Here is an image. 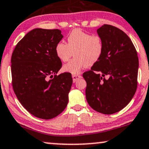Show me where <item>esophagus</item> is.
Segmentation results:
<instances>
[{
	"label": "esophagus",
	"instance_id": "34e87169",
	"mask_svg": "<svg viewBox=\"0 0 149 149\" xmlns=\"http://www.w3.org/2000/svg\"><path fill=\"white\" fill-rule=\"evenodd\" d=\"M81 76L79 75H72V78H73V81H74V82L75 81H76L77 79L81 78Z\"/></svg>",
	"mask_w": 149,
	"mask_h": 149
}]
</instances>
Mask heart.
I'll return each instance as SVG.
<instances>
[{"label":"heart","instance_id":"1","mask_svg":"<svg viewBox=\"0 0 149 149\" xmlns=\"http://www.w3.org/2000/svg\"><path fill=\"white\" fill-rule=\"evenodd\" d=\"M103 42L98 35H92L80 29H75L68 36V44L59 42L55 47L57 57L62 61H67L75 57L63 67L64 72L77 74L86 67L93 65L101 57L103 52Z\"/></svg>","mask_w":149,"mask_h":149}]
</instances>
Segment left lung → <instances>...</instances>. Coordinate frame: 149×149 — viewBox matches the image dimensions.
<instances>
[{"instance_id": "left-lung-1", "label": "left lung", "mask_w": 149, "mask_h": 149, "mask_svg": "<svg viewBox=\"0 0 149 149\" xmlns=\"http://www.w3.org/2000/svg\"><path fill=\"white\" fill-rule=\"evenodd\" d=\"M97 33L103 52L91 70L83 74L86 97L94 110L111 115L124 108L136 91L138 57L132 42L120 29L104 24Z\"/></svg>"}]
</instances>
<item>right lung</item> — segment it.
<instances>
[{
    "mask_svg": "<svg viewBox=\"0 0 149 149\" xmlns=\"http://www.w3.org/2000/svg\"><path fill=\"white\" fill-rule=\"evenodd\" d=\"M63 37L58 29H33L17 44L11 56L14 93L30 113L40 119L54 118L68 103L72 74L56 75L62 63L55 47Z\"/></svg>",
    "mask_w": 149,
    "mask_h": 149,
    "instance_id": "add662e5",
    "label": "right lung"
}]
</instances>
